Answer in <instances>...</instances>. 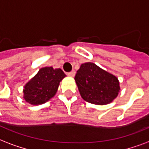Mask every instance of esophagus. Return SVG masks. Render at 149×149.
Wrapping results in <instances>:
<instances>
[{"label":"esophagus","instance_id":"esophagus-1","mask_svg":"<svg viewBox=\"0 0 149 149\" xmlns=\"http://www.w3.org/2000/svg\"><path fill=\"white\" fill-rule=\"evenodd\" d=\"M74 74H75V71H71V72H68V75L70 76V77H74Z\"/></svg>","mask_w":149,"mask_h":149}]
</instances>
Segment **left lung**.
I'll list each match as a JSON object with an SVG mask.
<instances>
[{
    "label": "left lung",
    "mask_w": 149,
    "mask_h": 149,
    "mask_svg": "<svg viewBox=\"0 0 149 149\" xmlns=\"http://www.w3.org/2000/svg\"><path fill=\"white\" fill-rule=\"evenodd\" d=\"M74 80L81 98L93 104H108L120 92V84L116 76L91 62L81 65Z\"/></svg>",
    "instance_id": "left-lung-1"
}]
</instances>
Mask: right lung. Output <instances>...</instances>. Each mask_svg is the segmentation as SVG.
Segmentation results:
<instances>
[{
  "label": "right lung",
  "instance_id": "right-lung-1",
  "mask_svg": "<svg viewBox=\"0 0 149 149\" xmlns=\"http://www.w3.org/2000/svg\"><path fill=\"white\" fill-rule=\"evenodd\" d=\"M65 76L61 68H42L25 85L23 98L32 105L45 103L55 95L60 82Z\"/></svg>",
  "mask_w": 149,
  "mask_h": 149
}]
</instances>
